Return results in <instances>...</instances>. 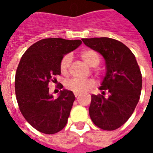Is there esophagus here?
Wrapping results in <instances>:
<instances>
[{"label": "esophagus", "instance_id": "34e87169", "mask_svg": "<svg viewBox=\"0 0 153 153\" xmlns=\"http://www.w3.org/2000/svg\"><path fill=\"white\" fill-rule=\"evenodd\" d=\"M79 93H74V96L76 97H78V96H79Z\"/></svg>", "mask_w": 153, "mask_h": 153}]
</instances>
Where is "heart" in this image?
<instances>
[{
  "instance_id": "heart-1",
  "label": "heart",
  "mask_w": 153,
  "mask_h": 153,
  "mask_svg": "<svg viewBox=\"0 0 153 153\" xmlns=\"http://www.w3.org/2000/svg\"><path fill=\"white\" fill-rule=\"evenodd\" d=\"M80 56L83 60L89 66L96 67L100 63V56L97 51L93 50H86L80 53ZM72 61L71 54L65 55L60 62V70L62 74L66 75L69 73L70 64ZM94 85V82L92 79H71L68 80L66 83V87L74 93H84L90 88H92Z\"/></svg>"
}]
</instances>
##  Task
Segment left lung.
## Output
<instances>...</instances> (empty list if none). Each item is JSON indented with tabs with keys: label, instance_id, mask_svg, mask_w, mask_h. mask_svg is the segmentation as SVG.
<instances>
[{
	"label": "left lung",
	"instance_id": "left-lung-1",
	"mask_svg": "<svg viewBox=\"0 0 153 153\" xmlns=\"http://www.w3.org/2000/svg\"><path fill=\"white\" fill-rule=\"evenodd\" d=\"M83 43L102 55L106 76L100 87L102 94L92 95L89 115L94 125L115 130L127 121L138 104L142 74L134 55L120 41L109 38H83ZM108 96L105 97V93Z\"/></svg>",
	"mask_w": 153,
	"mask_h": 153
}]
</instances>
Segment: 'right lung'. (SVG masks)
Listing matches in <instances>:
<instances>
[{"label": "right lung", "mask_w": 153, "mask_h": 153, "mask_svg": "<svg viewBox=\"0 0 153 153\" xmlns=\"http://www.w3.org/2000/svg\"><path fill=\"white\" fill-rule=\"evenodd\" d=\"M81 43V40L60 38L42 39L28 47L19 63L15 79L19 108L25 120L41 133L53 134L66 125L75 97L73 92L64 89L54 99L48 84L60 74L64 55Z\"/></svg>", "instance_id": "right-lung-1"}]
</instances>
